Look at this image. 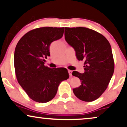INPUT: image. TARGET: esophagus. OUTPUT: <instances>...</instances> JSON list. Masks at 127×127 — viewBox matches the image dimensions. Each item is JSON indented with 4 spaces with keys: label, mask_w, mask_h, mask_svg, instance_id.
I'll return each instance as SVG.
<instances>
[{
    "label": "esophagus",
    "mask_w": 127,
    "mask_h": 127,
    "mask_svg": "<svg viewBox=\"0 0 127 127\" xmlns=\"http://www.w3.org/2000/svg\"><path fill=\"white\" fill-rule=\"evenodd\" d=\"M72 71L68 70V73H69V75L70 76H72Z\"/></svg>",
    "instance_id": "34e87169"
}]
</instances>
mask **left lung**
Segmentation results:
<instances>
[{
  "instance_id": "1",
  "label": "left lung",
  "mask_w": 127,
  "mask_h": 127,
  "mask_svg": "<svg viewBox=\"0 0 127 127\" xmlns=\"http://www.w3.org/2000/svg\"><path fill=\"white\" fill-rule=\"evenodd\" d=\"M65 39L75 49L78 60H84L83 74L74 71L81 85L73 89L79 99L92 102L102 95L108 87L114 70L111 46L101 33L85 27L65 28Z\"/></svg>"
}]
</instances>
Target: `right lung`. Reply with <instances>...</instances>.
Returning <instances> with one entry per match:
<instances>
[{"instance_id": "1", "label": "right lung", "mask_w": 127, "mask_h": 127, "mask_svg": "<svg viewBox=\"0 0 127 127\" xmlns=\"http://www.w3.org/2000/svg\"><path fill=\"white\" fill-rule=\"evenodd\" d=\"M64 27H40L25 33L17 44L14 64L18 84L32 100L46 103L56 95L59 84L68 78L67 69L44 65L52 42L62 38Z\"/></svg>"}]
</instances>
